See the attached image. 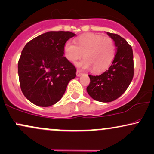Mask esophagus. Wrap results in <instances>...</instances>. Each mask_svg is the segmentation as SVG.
<instances>
[{
    "instance_id": "obj_1",
    "label": "esophagus",
    "mask_w": 154,
    "mask_h": 154,
    "mask_svg": "<svg viewBox=\"0 0 154 154\" xmlns=\"http://www.w3.org/2000/svg\"><path fill=\"white\" fill-rule=\"evenodd\" d=\"M82 75V72L81 70H79V69H78V70L77 71V72H76V75H77V77H80Z\"/></svg>"
}]
</instances>
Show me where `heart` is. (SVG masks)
Segmentation results:
<instances>
[{
  "mask_svg": "<svg viewBox=\"0 0 154 154\" xmlns=\"http://www.w3.org/2000/svg\"><path fill=\"white\" fill-rule=\"evenodd\" d=\"M75 44L68 41L64 46V54L72 63H77L83 57V61L77 64L82 69H91L101 72L108 69L115 56V45L112 38L92 33L79 36Z\"/></svg>",
  "mask_w": 154,
  "mask_h": 154,
  "instance_id": "heart-1",
  "label": "heart"
}]
</instances>
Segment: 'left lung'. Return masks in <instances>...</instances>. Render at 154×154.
<instances>
[{"mask_svg": "<svg viewBox=\"0 0 154 154\" xmlns=\"http://www.w3.org/2000/svg\"><path fill=\"white\" fill-rule=\"evenodd\" d=\"M114 41L116 55L109 68L99 76L89 75L87 87L89 96L101 102H110L124 94L134 77V57L131 46L117 34L106 32Z\"/></svg>", "mask_w": 154, "mask_h": 154, "instance_id": "1", "label": "left lung"}]
</instances>
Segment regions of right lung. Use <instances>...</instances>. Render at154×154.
Masks as SVG:
<instances>
[{
  "instance_id": "1",
  "label": "right lung",
  "mask_w": 154,
  "mask_h": 154,
  "mask_svg": "<svg viewBox=\"0 0 154 154\" xmlns=\"http://www.w3.org/2000/svg\"><path fill=\"white\" fill-rule=\"evenodd\" d=\"M76 35L69 31H50L25 45L17 65L23 94L39 106H52L65 94L76 68L64 57V46Z\"/></svg>"
}]
</instances>
